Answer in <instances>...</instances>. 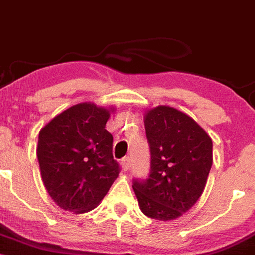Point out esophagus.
Listing matches in <instances>:
<instances>
[{"mask_svg":"<svg viewBox=\"0 0 255 255\" xmlns=\"http://www.w3.org/2000/svg\"><path fill=\"white\" fill-rule=\"evenodd\" d=\"M121 166L125 171L128 170L130 166V157H125L124 159L121 160Z\"/></svg>","mask_w":255,"mask_h":255,"instance_id":"34e87169","label":"esophagus"}]
</instances>
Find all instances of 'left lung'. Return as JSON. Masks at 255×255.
Masks as SVG:
<instances>
[{
	"mask_svg": "<svg viewBox=\"0 0 255 255\" xmlns=\"http://www.w3.org/2000/svg\"><path fill=\"white\" fill-rule=\"evenodd\" d=\"M150 174L134 178L140 210L150 218L171 221L197 203L212 166V140L188 115L159 105L145 115Z\"/></svg>",
	"mask_w": 255,
	"mask_h": 255,
	"instance_id": "left-lung-1",
	"label": "left lung"
}]
</instances>
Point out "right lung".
Listing matches in <instances>:
<instances>
[{"mask_svg": "<svg viewBox=\"0 0 255 255\" xmlns=\"http://www.w3.org/2000/svg\"><path fill=\"white\" fill-rule=\"evenodd\" d=\"M110 110L80 103L55 116L39 131L37 157L44 186L58 206L89 212L119 176L113 135L105 129Z\"/></svg>", "mask_w": 255, "mask_h": 255, "instance_id": "obj_1", "label": "right lung"}]
</instances>
